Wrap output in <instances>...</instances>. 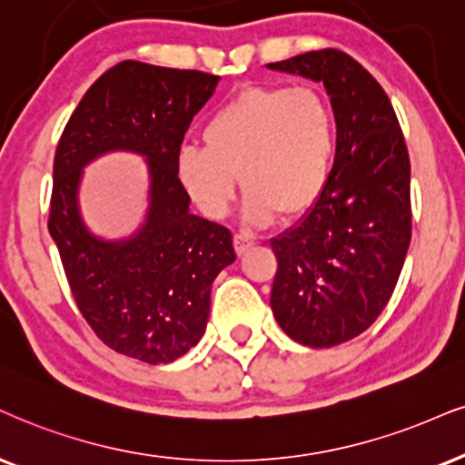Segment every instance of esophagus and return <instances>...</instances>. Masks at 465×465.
Segmentation results:
<instances>
[{
    "label": "esophagus",
    "instance_id": "esophagus-1",
    "mask_svg": "<svg viewBox=\"0 0 465 465\" xmlns=\"http://www.w3.org/2000/svg\"><path fill=\"white\" fill-rule=\"evenodd\" d=\"M252 245H254V242H252L248 234H243V232L234 234V250H237V254H245Z\"/></svg>",
    "mask_w": 465,
    "mask_h": 465
}]
</instances>
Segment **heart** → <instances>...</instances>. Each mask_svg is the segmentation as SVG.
<instances>
[{
  "instance_id": "1",
  "label": "heart",
  "mask_w": 465,
  "mask_h": 465,
  "mask_svg": "<svg viewBox=\"0 0 465 465\" xmlns=\"http://www.w3.org/2000/svg\"><path fill=\"white\" fill-rule=\"evenodd\" d=\"M204 146L176 153V181L209 220H222L245 189L243 222L267 226L300 217L328 189L336 159V118L311 88H248L203 129Z\"/></svg>"
}]
</instances>
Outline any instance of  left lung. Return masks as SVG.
<instances>
[{
	"instance_id": "1",
	"label": "left lung",
	"mask_w": 465,
	"mask_h": 465,
	"mask_svg": "<svg viewBox=\"0 0 465 465\" xmlns=\"http://www.w3.org/2000/svg\"><path fill=\"white\" fill-rule=\"evenodd\" d=\"M267 68L323 84L336 118L328 189L272 239V311L300 345L336 347L391 300L411 237L410 154L386 93L351 55L321 49Z\"/></svg>"
}]
</instances>
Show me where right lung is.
Wrapping results in <instances>:
<instances>
[{"label": "right lung", "instance_id": "obj_1", "mask_svg": "<svg viewBox=\"0 0 465 465\" xmlns=\"http://www.w3.org/2000/svg\"><path fill=\"white\" fill-rule=\"evenodd\" d=\"M220 77L120 62L79 101L55 151L49 234L84 319L114 351L168 364L206 330L211 284L234 262L232 234L189 211L174 162L189 123ZM147 159L145 220L123 240L87 228L78 204L83 168L103 153Z\"/></svg>", "mask_w": 465, "mask_h": 465}]
</instances>
